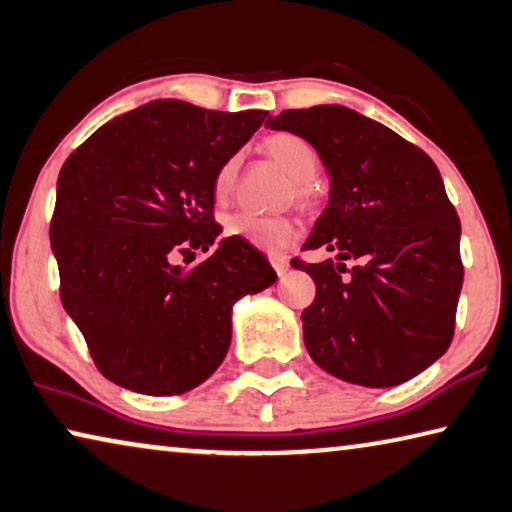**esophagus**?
<instances>
[{
	"mask_svg": "<svg viewBox=\"0 0 512 512\" xmlns=\"http://www.w3.org/2000/svg\"><path fill=\"white\" fill-rule=\"evenodd\" d=\"M271 264L278 275H285L289 271V257L287 255H271Z\"/></svg>",
	"mask_w": 512,
	"mask_h": 512,
	"instance_id": "esophagus-1",
	"label": "esophagus"
}]
</instances>
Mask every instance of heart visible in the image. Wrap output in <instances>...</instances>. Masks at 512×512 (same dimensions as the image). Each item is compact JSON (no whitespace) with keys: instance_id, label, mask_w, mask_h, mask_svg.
Returning a JSON list of instances; mask_svg holds the SVG:
<instances>
[{"instance_id":"b5f03b06","label":"heart","mask_w":512,"mask_h":512,"mask_svg":"<svg viewBox=\"0 0 512 512\" xmlns=\"http://www.w3.org/2000/svg\"><path fill=\"white\" fill-rule=\"evenodd\" d=\"M262 152L275 161L291 177V193L300 207H312L314 202V175L319 173V154L303 136L291 132H275L262 141ZM237 182V159L225 161L218 168L214 180V193L225 200ZM227 237H239L264 250H282L296 237V227L285 216H257L237 212L225 221Z\"/></svg>"}]
</instances>
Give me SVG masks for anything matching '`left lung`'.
<instances>
[{
    "label": "left lung",
    "mask_w": 512,
    "mask_h": 512,
    "mask_svg": "<svg viewBox=\"0 0 512 512\" xmlns=\"http://www.w3.org/2000/svg\"><path fill=\"white\" fill-rule=\"evenodd\" d=\"M266 127L303 136L330 177L303 250L335 259L291 262L316 285L300 316L307 353L353 385L415 378L449 348L462 289L460 221L440 170L417 145L342 104L287 109Z\"/></svg>",
    "instance_id": "8db88e82"
}]
</instances>
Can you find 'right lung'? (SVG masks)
I'll return each instance as SVG.
<instances>
[{
  "label": "right lung",
  "instance_id": "obj_1",
  "mask_svg": "<svg viewBox=\"0 0 512 512\" xmlns=\"http://www.w3.org/2000/svg\"><path fill=\"white\" fill-rule=\"evenodd\" d=\"M266 116L152 100L63 164L50 225L61 303L111 383L148 396L205 383L230 348L234 303L278 280L239 237L189 271L173 262L223 232L212 216L216 173Z\"/></svg>",
  "mask_w": 512,
  "mask_h": 512
}]
</instances>
